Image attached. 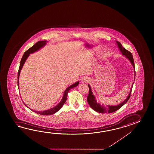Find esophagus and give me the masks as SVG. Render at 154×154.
<instances>
[{
    "label": "esophagus",
    "instance_id": "esophagus-1",
    "mask_svg": "<svg viewBox=\"0 0 154 154\" xmlns=\"http://www.w3.org/2000/svg\"><path fill=\"white\" fill-rule=\"evenodd\" d=\"M82 82H90V79L88 78V77H83L82 79Z\"/></svg>",
    "mask_w": 154,
    "mask_h": 154
}]
</instances>
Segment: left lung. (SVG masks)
<instances>
[{
  "label": "left lung",
  "instance_id": "1",
  "mask_svg": "<svg viewBox=\"0 0 154 154\" xmlns=\"http://www.w3.org/2000/svg\"><path fill=\"white\" fill-rule=\"evenodd\" d=\"M116 43H117L118 46V49H119L120 52L122 53L123 56H125L128 60L130 61L131 65L133 67L134 69V80H135V65H134V59L133 57V55L130 52H129L127 49L123 47V46L121 45V43L118 42V41H116ZM134 84V82H133ZM133 85L131 87V90L129 93V95L127 97V98L125 99V100L119 104L117 105H107L106 106H104L103 105H101L98 102H97L96 100V97L93 94V92L92 91L91 88L90 86V84H88V88H89V93H88V97H87V101L88 102V105L91 107L94 111L97 112H98L100 113H110L114 112L117 111L119 108L122 107L123 105L127 103L128 101V100L130 98L131 96V89L133 88Z\"/></svg>",
  "mask_w": 154,
  "mask_h": 154
}]
</instances>
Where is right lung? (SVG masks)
Returning a JSON list of instances; mask_svg holds the SVG:
<instances>
[{"mask_svg": "<svg viewBox=\"0 0 154 154\" xmlns=\"http://www.w3.org/2000/svg\"><path fill=\"white\" fill-rule=\"evenodd\" d=\"M47 42V41H38V42L36 43V44H35L32 47H31L30 48H29L27 51H26L24 53L23 56L21 60V62H20V66H19V72H18V75H17V80H17L18 81L17 82V85H18V88H19V80L20 72H21V69H22L25 63L26 62V59H27V58L29 56V54H31V53L36 52L37 51H38V50H39L41 48H42V47L45 46ZM79 81L76 82L74 84H73L72 85L69 86L68 88H66V90L64 92V94H63V97L62 98V100H61V101H60V102H59L58 105H56L55 107H54L53 108H50L49 109H47V110H45V111H34V110L33 111H33L35 112L36 113H38V114H39V115H52L53 114L56 113L58 111L59 109L62 107L63 106V105L64 104V103L66 101L67 95H68V93L69 90L71 88H75L76 86H77L79 85ZM24 104L25 105L26 107H27V105L25 103H24ZM27 107L29 108V107Z\"/></svg>", "mask_w": 154, "mask_h": 154, "instance_id": "right-lung-1", "label": "right lung"}]
</instances>
